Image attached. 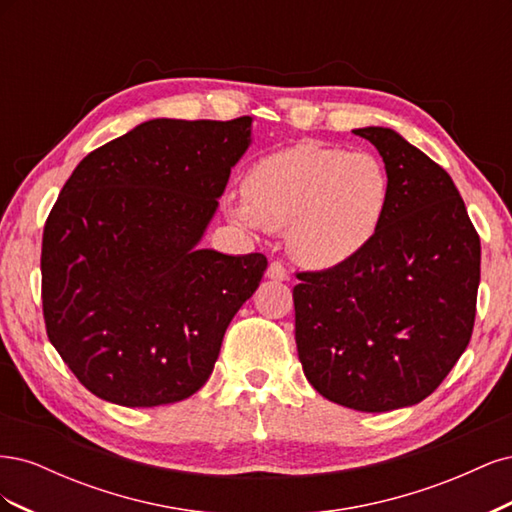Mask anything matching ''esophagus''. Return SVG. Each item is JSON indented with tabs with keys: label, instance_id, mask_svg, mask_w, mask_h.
<instances>
[{
	"label": "esophagus",
	"instance_id": "esophagus-1",
	"mask_svg": "<svg viewBox=\"0 0 512 512\" xmlns=\"http://www.w3.org/2000/svg\"><path fill=\"white\" fill-rule=\"evenodd\" d=\"M267 277H269V280H275V282H286L288 280V271H286V267L282 265V262L273 260L271 265H269V269H267Z\"/></svg>",
	"mask_w": 512,
	"mask_h": 512
}]
</instances>
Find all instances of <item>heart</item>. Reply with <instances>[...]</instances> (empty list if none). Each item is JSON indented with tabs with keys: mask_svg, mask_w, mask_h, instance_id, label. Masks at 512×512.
I'll list each match as a JSON object with an SVG mask.
<instances>
[{
	"mask_svg": "<svg viewBox=\"0 0 512 512\" xmlns=\"http://www.w3.org/2000/svg\"><path fill=\"white\" fill-rule=\"evenodd\" d=\"M245 200L230 205L243 226L288 228L292 256L307 267L342 265L376 237L391 181L369 153L294 145L260 158L243 181Z\"/></svg>",
	"mask_w": 512,
	"mask_h": 512,
	"instance_id": "heart-1",
	"label": "heart"
}]
</instances>
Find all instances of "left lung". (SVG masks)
Segmentation results:
<instances>
[{
  "instance_id": "obj_1",
  "label": "left lung",
  "mask_w": 512,
  "mask_h": 512,
  "mask_svg": "<svg viewBox=\"0 0 512 512\" xmlns=\"http://www.w3.org/2000/svg\"><path fill=\"white\" fill-rule=\"evenodd\" d=\"M391 181L384 220L363 250L294 286V339L314 389L361 412L414 406L468 348L480 239L453 179L395 130H354Z\"/></svg>"
}]
</instances>
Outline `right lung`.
<instances>
[{"label":"right lung","mask_w":512,"mask_h":512,"mask_svg":"<svg viewBox=\"0 0 512 512\" xmlns=\"http://www.w3.org/2000/svg\"><path fill=\"white\" fill-rule=\"evenodd\" d=\"M252 117L151 119L91 151L44 224L46 335L87 391L126 408L203 386L262 254L198 250Z\"/></svg>","instance_id":"1"}]
</instances>
